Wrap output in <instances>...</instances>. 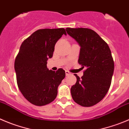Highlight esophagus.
<instances>
[{
    "label": "esophagus",
    "mask_w": 129,
    "mask_h": 129,
    "mask_svg": "<svg viewBox=\"0 0 129 129\" xmlns=\"http://www.w3.org/2000/svg\"><path fill=\"white\" fill-rule=\"evenodd\" d=\"M65 73H66V75H67V76L69 75H70V74H71L70 72H68V71H67V70H66V71H65Z\"/></svg>",
    "instance_id": "34e87169"
}]
</instances>
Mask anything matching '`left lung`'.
Here are the masks:
<instances>
[{
	"label": "left lung",
	"mask_w": 129,
	"mask_h": 129,
	"mask_svg": "<svg viewBox=\"0 0 129 129\" xmlns=\"http://www.w3.org/2000/svg\"><path fill=\"white\" fill-rule=\"evenodd\" d=\"M67 32L80 46L78 63L85 68L84 75H77L71 88L73 99L79 105L90 107L104 98L111 85L114 61L107 43L91 29L67 28Z\"/></svg>",
	"instance_id": "8db88e82"
}]
</instances>
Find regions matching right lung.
<instances>
[{
	"label": "right lung",
	"mask_w": 129,
	"mask_h": 129,
	"mask_svg": "<svg viewBox=\"0 0 129 129\" xmlns=\"http://www.w3.org/2000/svg\"><path fill=\"white\" fill-rule=\"evenodd\" d=\"M63 34L67 35L64 28L40 29L21 45L14 61L17 84L23 96L33 105L41 106L52 102L65 77L62 68L54 72L47 67L55 44Z\"/></svg>",
	"instance_id": "right-lung-1"
}]
</instances>
